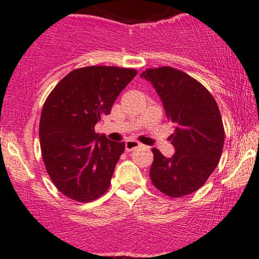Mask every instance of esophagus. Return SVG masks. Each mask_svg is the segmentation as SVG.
Instances as JSON below:
<instances>
[{"instance_id": "34e87169", "label": "esophagus", "mask_w": 259, "mask_h": 259, "mask_svg": "<svg viewBox=\"0 0 259 259\" xmlns=\"http://www.w3.org/2000/svg\"><path fill=\"white\" fill-rule=\"evenodd\" d=\"M138 146H140L139 142H137V140H127V142L125 143V150L132 151L134 150V149H137Z\"/></svg>"}]
</instances>
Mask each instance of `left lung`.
Segmentation results:
<instances>
[{
	"label": "left lung",
	"instance_id": "left-lung-1",
	"mask_svg": "<svg viewBox=\"0 0 259 259\" xmlns=\"http://www.w3.org/2000/svg\"><path fill=\"white\" fill-rule=\"evenodd\" d=\"M140 76L153 83L174 125L169 138L174 155L165 158L151 149V183L168 197H184L203 187L218 165L224 144L221 111L209 91L180 70L146 69Z\"/></svg>",
	"mask_w": 259,
	"mask_h": 259
}]
</instances>
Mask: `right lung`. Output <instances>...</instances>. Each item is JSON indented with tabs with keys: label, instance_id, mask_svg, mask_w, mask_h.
<instances>
[{
	"label": "right lung",
	"instance_id": "add662e5",
	"mask_svg": "<svg viewBox=\"0 0 259 259\" xmlns=\"http://www.w3.org/2000/svg\"><path fill=\"white\" fill-rule=\"evenodd\" d=\"M138 74L134 69L86 66L69 72L50 93L40 119L44 164L55 187L80 203L108 192L125 143L95 133L101 116Z\"/></svg>",
	"mask_w": 259,
	"mask_h": 259
}]
</instances>
